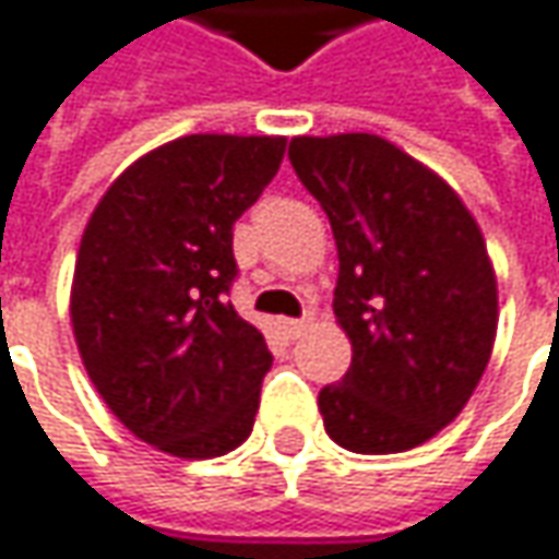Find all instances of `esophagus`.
Wrapping results in <instances>:
<instances>
[{"label": "esophagus", "mask_w": 559, "mask_h": 559, "mask_svg": "<svg viewBox=\"0 0 559 559\" xmlns=\"http://www.w3.org/2000/svg\"><path fill=\"white\" fill-rule=\"evenodd\" d=\"M310 325H312V316H304V319H284V332H287V338H300Z\"/></svg>", "instance_id": "obj_1"}]
</instances>
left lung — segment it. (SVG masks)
<instances>
[{"label": "left lung", "mask_w": 559, "mask_h": 559, "mask_svg": "<svg viewBox=\"0 0 559 559\" xmlns=\"http://www.w3.org/2000/svg\"><path fill=\"white\" fill-rule=\"evenodd\" d=\"M287 154L338 247L350 367L319 392L325 433L360 455L408 452L487 370L500 310L484 234L440 174L382 135H297Z\"/></svg>", "instance_id": "8db88e82"}]
</instances>
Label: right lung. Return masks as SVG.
Returning <instances> with one entry per match:
<instances>
[{
    "instance_id": "add662e5",
    "label": "right lung",
    "mask_w": 559,
    "mask_h": 559,
    "mask_svg": "<svg viewBox=\"0 0 559 559\" xmlns=\"http://www.w3.org/2000/svg\"><path fill=\"white\" fill-rule=\"evenodd\" d=\"M284 148V135H182L129 164L87 217L69 297L84 370L139 440L177 459L252 433L272 354L227 300L234 224Z\"/></svg>"
}]
</instances>
